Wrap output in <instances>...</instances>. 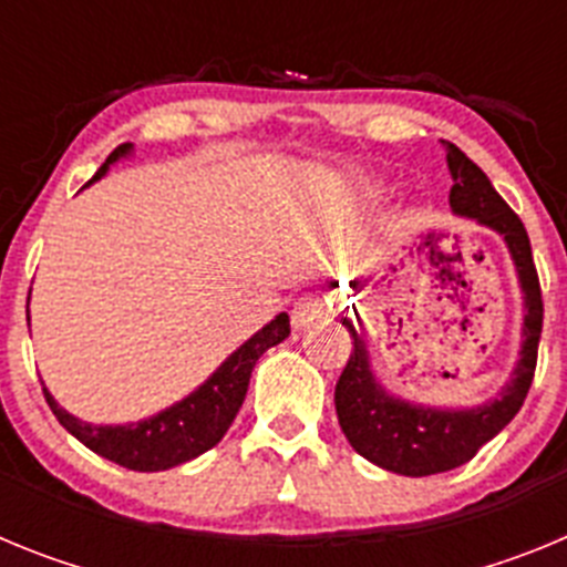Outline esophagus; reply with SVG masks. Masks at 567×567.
<instances>
[{"instance_id":"esophagus-1","label":"esophagus","mask_w":567,"mask_h":567,"mask_svg":"<svg viewBox=\"0 0 567 567\" xmlns=\"http://www.w3.org/2000/svg\"><path fill=\"white\" fill-rule=\"evenodd\" d=\"M323 312H332V303H329L327 298H303L298 307H295V323H307L315 315Z\"/></svg>"}]
</instances>
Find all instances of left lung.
Here are the masks:
<instances>
[{
    "instance_id": "left-lung-1",
    "label": "left lung",
    "mask_w": 567,
    "mask_h": 567,
    "mask_svg": "<svg viewBox=\"0 0 567 567\" xmlns=\"http://www.w3.org/2000/svg\"><path fill=\"white\" fill-rule=\"evenodd\" d=\"M445 162L454 178L449 195L454 213L494 229L508 244L525 295L523 349L514 374L494 400H485L477 409H429L385 392L372 374L363 338L352 327V320L343 318L354 349L334 385L338 423L360 457L403 477H429L457 468L468 463L491 437L503 432L523 409L537 369L539 334H543V292H539L528 233L519 215L499 198L497 189L491 187L488 175L463 150L445 144Z\"/></svg>"
}]
</instances>
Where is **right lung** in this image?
Returning a JSON list of instances; mask_svg holds the SVG:
<instances>
[{
	"label": "right lung",
	"instance_id": "1",
	"mask_svg": "<svg viewBox=\"0 0 567 567\" xmlns=\"http://www.w3.org/2000/svg\"><path fill=\"white\" fill-rule=\"evenodd\" d=\"M133 144H122L107 155V162L99 167L93 182L102 178L118 158L130 155ZM30 320V318H28ZM289 338V315L280 312L278 318L269 320L267 327L255 332L247 343L235 349L224 360L207 383H202L193 394L178 400L164 412L153 414L147 420L127 425H93L73 417L53 400V394L44 389L50 412L56 414L59 423L68 429L79 443H84L90 452L99 457L118 463L130 471H167L173 465H182L195 460L198 454L209 452L213 445L221 443L227 429L233 425L240 403L247 398L249 378L258 363V358L267 352L269 346H278L280 340Z\"/></svg>",
	"mask_w": 567,
	"mask_h": 567
}]
</instances>
